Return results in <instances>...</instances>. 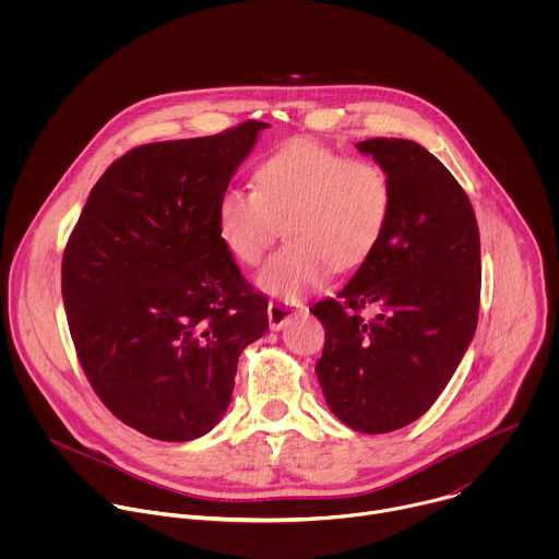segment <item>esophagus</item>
<instances>
[{"instance_id":"esophagus-1","label":"esophagus","mask_w":559,"mask_h":559,"mask_svg":"<svg viewBox=\"0 0 559 559\" xmlns=\"http://www.w3.org/2000/svg\"><path fill=\"white\" fill-rule=\"evenodd\" d=\"M302 311V305L292 300V302H283V300H276V302H270L267 307V318H270V328L272 330H281L292 316L300 313Z\"/></svg>"}]
</instances>
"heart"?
Masks as SVG:
<instances>
[{"instance_id": "1", "label": "heart", "mask_w": 559, "mask_h": 559, "mask_svg": "<svg viewBox=\"0 0 559 559\" xmlns=\"http://www.w3.org/2000/svg\"><path fill=\"white\" fill-rule=\"evenodd\" d=\"M257 190L229 188L216 205L218 234L229 254L259 265L287 234L257 276L276 298H296L321 285L332 267H358L378 246L391 212L386 173L313 139H292L267 154L254 173Z\"/></svg>"}]
</instances>
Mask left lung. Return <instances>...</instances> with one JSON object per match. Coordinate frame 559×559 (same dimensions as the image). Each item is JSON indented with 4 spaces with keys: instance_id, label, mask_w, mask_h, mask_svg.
I'll use <instances>...</instances> for the list:
<instances>
[{
    "instance_id": "obj_1",
    "label": "left lung",
    "mask_w": 559,
    "mask_h": 559,
    "mask_svg": "<svg viewBox=\"0 0 559 559\" xmlns=\"http://www.w3.org/2000/svg\"><path fill=\"white\" fill-rule=\"evenodd\" d=\"M356 147L386 173L391 212L352 281L309 309L325 328L316 376L341 423L389 433L438 401L475 334L480 231L466 192L420 143L380 136Z\"/></svg>"
}]
</instances>
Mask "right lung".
<instances>
[{"instance_id":"right-lung-1","label":"right lung","mask_w":559,"mask_h":559,"mask_svg":"<svg viewBox=\"0 0 559 559\" xmlns=\"http://www.w3.org/2000/svg\"><path fill=\"white\" fill-rule=\"evenodd\" d=\"M147 143L102 175L61 261L70 336L95 393L147 438L188 442L225 414L267 298L238 272L216 205L259 132Z\"/></svg>"}]
</instances>
